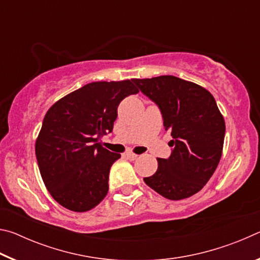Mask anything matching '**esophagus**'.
I'll list each match as a JSON object with an SVG mask.
<instances>
[{
	"instance_id": "esophagus-1",
	"label": "esophagus",
	"mask_w": 260,
	"mask_h": 260,
	"mask_svg": "<svg viewBox=\"0 0 260 260\" xmlns=\"http://www.w3.org/2000/svg\"><path fill=\"white\" fill-rule=\"evenodd\" d=\"M125 156L128 158L129 160H135L136 158H138V155H136V153H134V152H126Z\"/></svg>"
}]
</instances>
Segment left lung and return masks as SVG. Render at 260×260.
I'll return each instance as SVG.
<instances>
[{
    "label": "left lung",
    "instance_id": "obj_1",
    "mask_svg": "<svg viewBox=\"0 0 260 260\" xmlns=\"http://www.w3.org/2000/svg\"><path fill=\"white\" fill-rule=\"evenodd\" d=\"M133 81L159 107L165 129L173 138L171 156L157 158L156 173L144 182L165 199H188L205 186L221 158L222 114L212 94L197 83L174 76Z\"/></svg>",
    "mask_w": 260,
    "mask_h": 260
}]
</instances>
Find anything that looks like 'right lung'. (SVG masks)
Here are the masks:
<instances>
[{
  "mask_svg": "<svg viewBox=\"0 0 260 260\" xmlns=\"http://www.w3.org/2000/svg\"><path fill=\"white\" fill-rule=\"evenodd\" d=\"M139 89L132 80L90 82L48 110L35 142L39 170L57 203L74 212L107 196L110 167L120 158L99 142L112 132L118 105Z\"/></svg>",
  "mask_w": 260,
  "mask_h": 260,
  "instance_id": "add662e5",
  "label": "right lung"
}]
</instances>
